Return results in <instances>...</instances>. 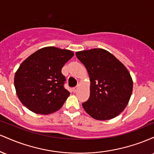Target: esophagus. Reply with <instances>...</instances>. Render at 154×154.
Wrapping results in <instances>:
<instances>
[{"instance_id": "34e87169", "label": "esophagus", "mask_w": 154, "mask_h": 154, "mask_svg": "<svg viewBox=\"0 0 154 154\" xmlns=\"http://www.w3.org/2000/svg\"><path fill=\"white\" fill-rule=\"evenodd\" d=\"M78 89H79V86H77L76 88H73V92L74 93H75V92H77V91H78Z\"/></svg>"}]
</instances>
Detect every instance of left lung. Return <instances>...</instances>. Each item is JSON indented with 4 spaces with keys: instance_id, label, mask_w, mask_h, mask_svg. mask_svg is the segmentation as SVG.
<instances>
[{
    "instance_id": "obj_1",
    "label": "left lung",
    "mask_w": 154,
    "mask_h": 154,
    "mask_svg": "<svg viewBox=\"0 0 154 154\" xmlns=\"http://www.w3.org/2000/svg\"><path fill=\"white\" fill-rule=\"evenodd\" d=\"M76 56L87 69L91 81L90 97L82 103L83 109L97 120L116 117L132 95L133 82L128 69L102 48L78 51Z\"/></svg>"
}]
</instances>
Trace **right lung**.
<instances>
[{"label":"right lung","instance_id":"obj_1","mask_svg":"<svg viewBox=\"0 0 154 154\" xmlns=\"http://www.w3.org/2000/svg\"><path fill=\"white\" fill-rule=\"evenodd\" d=\"M74 53L66 49L45 47L21 63L14 76L18 98L24 106L39 114H49L61 109L70 93L63 87V65Z\"/></svg>","mask_w":154,"mask_h":154}]
</instances>
